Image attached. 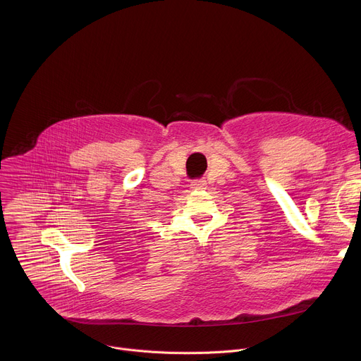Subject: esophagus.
I'll return each mask as SVG.
<instances>
[{
  "label": "esophagus",
  "mask_w": 361,
  "mask_h": 361,
  "mask_svg": "<svg viewBox=\"0 0 361 361\" xmlns=\"http://www.w3.org/2000/svg\"><path fill=\"white\" fill-rule=\"evenodd\" d=\"M205 187H207V183H205V180H194L191 183L192 190H204Z\"/></svg>",
  "instance_id": "obj_1"
}]
</instances>
